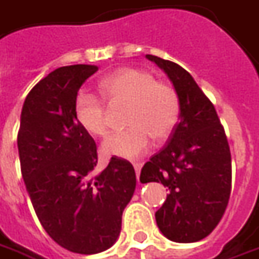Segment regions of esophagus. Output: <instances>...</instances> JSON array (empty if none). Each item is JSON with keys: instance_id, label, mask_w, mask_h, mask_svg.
Instances as JSON below:
<instances>
[{"instance_id": "34e87169", "label": "esophagus", "mask_w": 259, "mask_h": 259, "mask_svg": "<svg viewBox=\"0 0 259 259\" xmlns=\"http://www.w3.org/2000/svg\"><path fill=\"white\" fill-rule=\"evenodd\" d=\"M133 167H135V170H136V176H137V179H139V174H140V168H142V163L136 161V163H133Z\"/></svg>"}]
</instances>
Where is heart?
I'll list each match as a JSON object with an SVG mask.
<instances>
[{
    "label": "heart",
    "mask_w": 259,
    "mask_h": 259,
    "mask_svg": "<svg viewBox=\"0 0 259 259\" xmlns=\"http://www.w3.org/2000/svg\"><path fill=\"white\" fill-rule=\"evenodd\" d=\"M102 98L80 91L73 102V115L88 135L105 137L109 132L106 102L126 103V129L117 132L102 146L106 156L136 159L152 143L171 136L180 120V96L171 83L156 80L152 72L124 68L107 75L99 82Z\"/></svg>",
    "instance_id": "b5f03b06"
}]
</instances>
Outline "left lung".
<instances>
[{
    "label": "left lung",
    "mask_w": 259,
    "mask_h": 259,
    "mask_svg": "<svg viewBox=\"0 0 259 259\" xmlns=\"http://www.w3.org/2000/svg\"><path fill=\"white\" fill-rule=\"evenodd\" d=\"M167 73L180 96V122L150 157L140 181L168 189L156 211L160 231L176 242H196L218 226L231 194V152L215 107L180 65L147 55Z\"/></svg>",
    "instance_id": "8db88e82"
}]
</instances>
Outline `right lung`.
Here are the masks:
<instances>
[{
  "mask_svg": "<svg viewBox=\"0 0 259 259\" xmlns=\"http://www.w3.org/2000/svg\"><path fill=\"white\" fill-rule=\"evenodd\" d=\"M92 65L58 68L28 93L18 130L21 173L41 226L58 245L76 254L110 248L136 189L130 161L112 157L93 174L98 149L73 115Z\"/></svg>",
  "mask_w": 259,
  "mask_h": 259,
  "instance_id": "obj_1",
  "label": "right lung"
}]
</instances>
